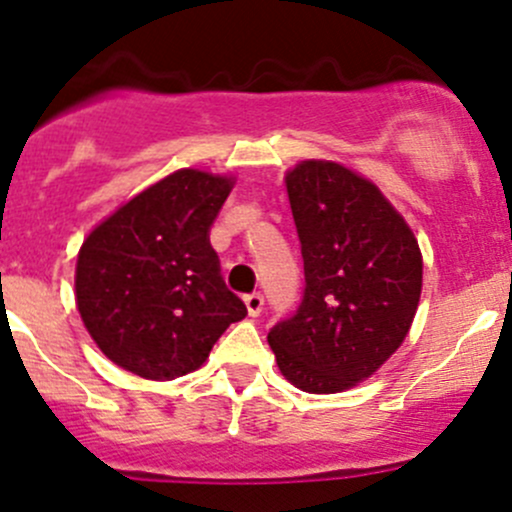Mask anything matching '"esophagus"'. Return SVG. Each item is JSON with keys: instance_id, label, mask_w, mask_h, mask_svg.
<instances>
[{"instance_id": "esophagus-1", "label": "esophagus", "mask_w": 512, "mask_h": 512, "mask_svg": "<svg viewBox=\"0 0 512 512\" xmlns=\"http://www.w3.org/2000/svg\"><path fill=\"white\" fill-rule=\"evenodd\" d=\"M245 306H247V314H250V316H260L262 306H265V299H262V294H247Z\"/></svg>"}]
</instances>
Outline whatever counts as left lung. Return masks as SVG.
<instances>
[{"label": "left lung", "instance_id": "1", "mask_svg": "<svg viewBox=\"0 0 512 512\" xmlns=\"http://www.w3.org/2000/svg\"><path fill=\"white\" fill-rule=\"evenodd\" d=\"M284 184L306 289L297 314L267 341L279 373L299 390H351L378 373L410 333L422 250L383 191L338 161H299Z\"/></svg>", "mask_w": 512, "mask_h": 512}]
</instances>
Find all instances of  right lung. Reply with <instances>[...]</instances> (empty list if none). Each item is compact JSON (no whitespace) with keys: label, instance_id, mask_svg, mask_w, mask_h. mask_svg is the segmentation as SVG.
<instances>
[{"label":"right lung","instance_id":"1","mask_svg":"<svg viewBox=\"0 0 512 512\" xmlns=\"http://www.w3.org/2000/svg\"><path fill=\"white\" fill-rule=\"evenodd\" d=\"M235 176L179 169L100 220L75 262V304L107 358L147 380L198 370L245 319L208 240Z\"/></svg>","mask_w":512,"mask_h":512}]
</instances>
